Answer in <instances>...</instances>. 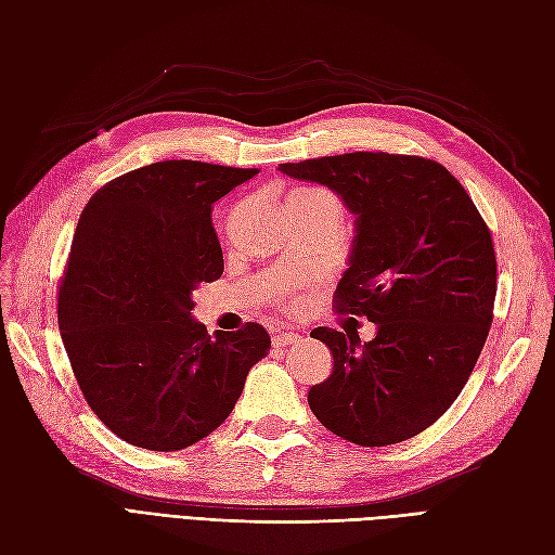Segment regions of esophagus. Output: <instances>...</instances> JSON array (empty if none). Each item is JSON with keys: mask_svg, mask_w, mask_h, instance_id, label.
Here are the masks:
<instances>
[{"mask_svg": "<svg viewBox=\"0 0 555 555\" xmlns=\"http://www.w3.org/2000/svg\"><path fill=\"white\" fill-rule=\"evenodd\" d=\"M300 340H304V335H300V333L284 331V328H275L273 331V347L275 349H282V347H287V345H296Z\"/></svg>", "mask_w": 555, "mask_h": 555, "instance_id": "esophagus-1", "label": "esophagus"}]
</instances>
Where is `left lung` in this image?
<instances>
[{
  "instance_id": "left-lung-1",
  "label": "left lung",
  "mask_w": 555,
  "mask_h": 555,
  "mask_svg": "<svg viewBox=\"0 0 555 555\" xmlns=\"http://www.w3.org/2000/svg\"><path fill=\"white\" fill-rule=\"evenodd\" d=\"M280 171L326 184L354 215L333 304L377 324L363 345L326 326L310 333L331 349L333 373L308 391V405L354 444L410 440L451 408L483 349L498 275L491 231L433 159L347 153Z\"/></svg>"
}]
</instances>
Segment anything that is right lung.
<instances>
[{
  "instance_id": "1",
  "label": "right lung",
  "mask_w": 555,
  "mask_h": 555,
  "mask_svg": "<svg viewBox=\"0 0 555 555\" xmlns=\"http://www.w3.org/2000/svg\"><path fill=\"white\" fill-rule=\"evenodd\" d=\"M255 176L155 162L104 184L80 215L57 298L62 343L92 412L133 447L204 440L271 349L255 322L210 335L192 317V292L224 273L212 204Z\"/></svg>"
}]
</instances>
